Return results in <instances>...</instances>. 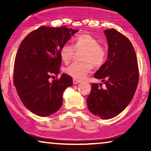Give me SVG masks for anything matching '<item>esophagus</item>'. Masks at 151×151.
I'll return each mask as SVG.
<instances>
[{
    "mask_svg": "<svg viewBox=\"0 0 151 151\" xmlns=\"http://www.w3.org/2000/svg\"><path fill=\"white\" fill-rule=\"evenodd\" d=\"M81 81L80 80H78L77 79H73V83L74 84H79V83H80Z\"/></svg>",
    "mask_w": 151,
    "mask_h": 151,
    "instance_id": "1",
    "label": "esophagus"
}]
</instances>
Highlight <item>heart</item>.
<instances>
[{
  "mask_svg": "<svg viewBox=\"0 0 151 151\" xmlns=\"http://www.w3.org/2000/svg\"><path fill=\"white\" fill-rule=\"evenodd\" d=\"M74 50L83 51L81 60L84 62L72 63L65 68L68 75L81 79L87 75L92 69V65L98 67L101 66L106 58V52L96 37L87 33L81 34L74 38V45L65 44L61 47L60 55L62 62L68 63L73 58Z\"/></svg>",
  "mask_w": 151,
  "mask_h": 151,
  "instance_id": "obj_1",
  "label": "heart"
}]
</instances>
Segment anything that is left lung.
Returning <instances> with one entry per match:
<instances>
[{"label": "left lung", "instance_id": "obj_1", "mask_svg": "<svg viewBox=\"0 0 151 151\" xmlns=\"http://www.w3.org/2000/svg\"><path fill=\"white\" fill-rule=\"evenodd\" d=\"M108 42L105 63L93 77L105 84H91L86 102L90 111L102 119L116 116L129 104L138 86V62L134 48L127 37L115 29L104 31Z\"/></svg>", "mask_w": 151, "mask_h": 151}]
</instances>
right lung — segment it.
Masks as SVG:
<instances>
[{
	"instance_id": "right-lung-1",
	"label": "right lung",
	"mask_w": 151,
	"mask_h": 151,
	"mask_svg": "<svg viewBox=\"0 0 151 151\" xmlns=\"http://www.w3.org/2000/svg\"><path fill=\"white\" fill-rule=\"evenodd\" d=\"M79 30L40 27L27 35L20 43L15 60L13 81L24 106L39 116H48L61 108L63 93L72 85V78L62 74L50 82L52 75L60 73V50Z\"/></svg>"
}]
</instances>
